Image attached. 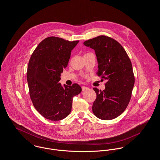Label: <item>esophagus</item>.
<instances>
[{
	"mask_svg": "<svg viewBox=\"0 0 160 160\" xmlns=\"http://www.w3.org/2000/svg\"><path fill=\"white\" fill-rule=\"evenodd\" d=\"M82 91H85L86 90H88L89 88H88V87H86V86H82Z\"/></svg>",
	"mask_w": 160,
	"mask_h": 160,
	"instance_id": "obj_1",
	"label": "esophagus"
}]
</instances>
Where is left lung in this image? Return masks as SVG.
Here are the masks:
<instances>
[{"label": "left lung", "mask_w": 160, "mask_h": 160, "mask_svg": "<svg viewBox=\"0 0 160 160\" xmlns=\"http://www.w3.org/2000/svg\"><path fill=\"white\" fill-rule=\"evenodd\" d=\"M94 50L98 62V76L107 80L105 89H93L97 98L92 105L94 115L102 120H111L127 108L135 84L131 61L123 47L115 39L104 35L83 42Z\"/></svg>", "instance_id": "8db88e82"}]
</instances>
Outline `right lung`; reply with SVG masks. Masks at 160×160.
<instances>
[{"label":"right lung","mask_w":160,"mask_h":160,"mask_svg":"<svg viewBox=\"0 0 160 160\" xmlns=\"http://www.w3.org/2000/svg\"><path fill=\"white\" fill-rule=\"evenodd\" d=\"M78 42L46 38L38 44L28 62L27 80L30 98L36 110L50 121L66 118L71 111L73 98L82 92L77 83L63 87L58 82Z\"/></svg>","instance_id":"add662e5"}]
</instances>
